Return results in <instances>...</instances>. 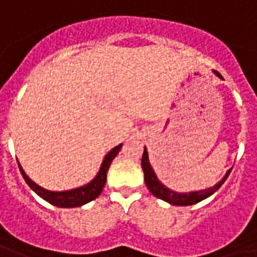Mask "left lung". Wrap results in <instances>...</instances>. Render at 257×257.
<instances>
[{
	"mask_svg": "<svg viewBox=\"0 0 257 257\" xmlns=\"http://www.w3.org/2000/svg\"><path fill=\"white\" fill-rule=\"evenodd\" d=\"M214 73L221 78V75L217 72V71H214ZM142 168H143V172H145V182H146L149 191L152 192L156 197L163 199V200H166V202H168V203L171 204H175V206H191V204L199 203L200 200H203L206 197L211 196V195L225 182V179L228 178L229 172H231V170H228V172L225 174V177H224L218 184L214 185L213 188L204 189V191L191 192V193H177V192H174L171 191V189L166 188V186L157 179V177H156V174H154L153 171V168L150 167V163H149L146 147H145V152H143V156H142Z\"/></svg>",
	"mask_w": 257,
	"mask_h": 257,
	"instance_id": "1",
	"label": "left lung"
}]
</instances>
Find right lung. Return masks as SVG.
<instances>
[{"label": "right lung", "mask_w": 257, "mask_h": 257, "mask_svg": "<svg viewBox=\"0 0 257 257\" xmlns=\"http://www.w3.org/2000/svg\"><path fill=\"white\" fill-rule=\"evenodd\" d=\"M121 147H122V145H118V146L114 147L110 153L105 156L103 164L100 167V171H98L97 177L93 179L90 184L85 185V186H80V188H76V189H71V191H47V189L41 188V186L35 184L32 179L29 178L28 175L25 174V171L22 170L21 164H19V170L22 172V177L25 178V181H26V184H28L39 196L43 197L46 202L54 204V206H57V207H79V206H83V204L89 203L91 200H94V199L101 193L104 185H105V181H107V172H108V168H110L111 166V161L115 159V156L118 154V152L121 150Z\"/></svg>", "instance_id": "right-lung-1"}]
</instances>
